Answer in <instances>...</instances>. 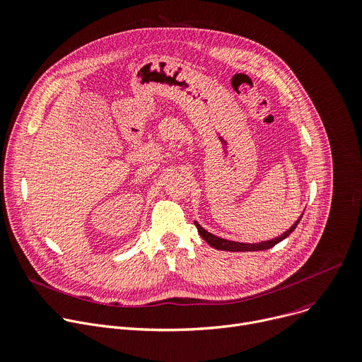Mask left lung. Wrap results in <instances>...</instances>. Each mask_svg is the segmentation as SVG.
I'll list each match as a JSON object with an SVG mask.
<instances>
[{
    "mask_svg": "<svg viewBox=\"0 0 362 362\" xmlns=\"http://www.w3.org/2000/svg\"><path fill=\"white\" fill-rule=\"evenodd\" d=\"M303 214L298 216V220L288 228L285 230L282 234H279L278 237L275 238H271V240H264V242H259V243H240V242H233V240H227V238H221V237H216L212 233L206 231L198 221H195V226L198 228V233L199 235L205 240V242L212 246L214 249L216 250H227V252H259V250H268L271 247H274L275 245H278L279 242H282L284 238H286L288 235H290L296 227L298 226L300 220H301Z\"/></svg>",
    "mask_w": 362,
    "mask_h": 362,
    "instance_id": "obj_1",
    "label": "left lung"
}]
</instances>
